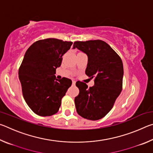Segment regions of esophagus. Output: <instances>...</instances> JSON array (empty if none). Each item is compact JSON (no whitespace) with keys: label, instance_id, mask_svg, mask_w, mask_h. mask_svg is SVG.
<instances>
[{"label":"esophagus","instance_id":"34e87169","mask_svg":"<svg viewBox=\"0 0 153 153\" xmlns=\"http://www.w3.org/2000/svg\"><path fill=\"white\" fill-rule=\"evenodd\" d=\"M72 84H73L74 85L76 84V80H75V79H73V80H72Z\"/></svg>","mask_w":153,"mask_h":153}]
</instances>
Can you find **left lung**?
<instances>
[{
	"mask_svg": "<svg viewBox=\"0 0 153 153\" xmlns=\"http://www.w3.org/2000/svg\"><path fill=\"white\" fill-rule=\"evenodd\" d=\"M88 56L85 73L94 78V85L88 88L84 82L77 81L79 94L75 98L78 115L89 120H98L111 110L122 90L123 66L121 58L107 43L100 40L74 43Z\"/></svg>",
	"mask_w": 153,
	"mask_h": 153,
	"instance_id": "8db88e82",
	"label": "left lung"
}]
</instances>
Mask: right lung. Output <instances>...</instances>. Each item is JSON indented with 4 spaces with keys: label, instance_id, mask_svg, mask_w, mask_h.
Returning <instances> with one entry per match:
<instances>
[{
    "label": "right lung",
    "instance_id": "1",
    "mask_svg": "<svg viewBox=\"0 0 153 153\" xmlns=\"http://www.w3.org/2000/svg\"><path fill=\"white\" fill-rule=\"evenodd\" d=\"M73 42L56 38L36 41L25 52L19 69L25 101L33 113L51 116L58 112L61 99L71 86L70 79L56 78V69Z\"/></svg>",
    "mask_w": 153,
    "mask_h": 153
}]
</instances>
